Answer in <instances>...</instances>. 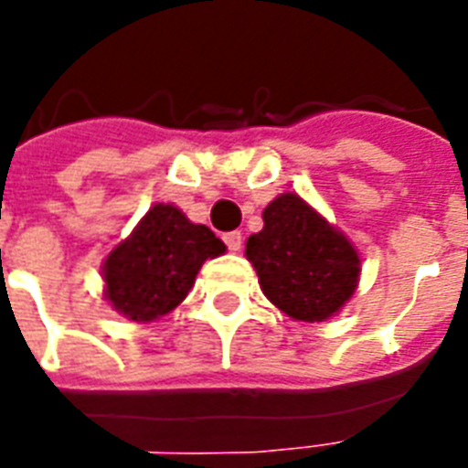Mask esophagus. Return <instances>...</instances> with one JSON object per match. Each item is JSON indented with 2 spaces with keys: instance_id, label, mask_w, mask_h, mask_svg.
Instances as JSON below:
<instances>
[{
  "instance_id": "esophagus-1",
  "label": "esophagus",
  "mask_w": 468,
  "mask_h": 468,
  "mask_svg": "<svg viewBox=\"0 0 468 468\" xmlns=\"http://www.w3.org/2000/svg\"><path fill=\"white\" fill-rule=\"evenodd\" d=\"M223 240H226V245H228V250H230V252H240L242 233H238V230H233V233H226V235H223Z\"/></svg>"
}]
</instances>
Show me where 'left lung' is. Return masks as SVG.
<instances>
[{"mask_svg":"<svg viewBox=\"0 0 468 468\" xmlns=\"http://www.w3.org/2000/svg\"><path fill=\"white\" fill-rule=\"evenodd\" d=\"M264 228L245 245L260 289L289 318L323 323L359 286L362 260L342 230L299 194H279L262 211Z\"/></svg>","mask_w":468,"mask_h":468,"instance_id":"obj_1","label":"left lung"}]
</instances>
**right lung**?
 Masks as SVG:
<instances>
[{
  "label": "right lung",
  "mask_w": 468,
  "mask_h": 468,
  "mask_svg": "<svg viewBox=\"0 0 468 468\" xmlns=\"http://www.w3.org/2000/svg\"><path fill=\"white\" fill-rule=\"evenodd\" d=\"M226 252L211 228L191 223L175 204H155L101 264L104 299L135 323L175 311L206 260Z\"/></svg>",
  "instance_id": "right-lung-1"
}]
</instances>
